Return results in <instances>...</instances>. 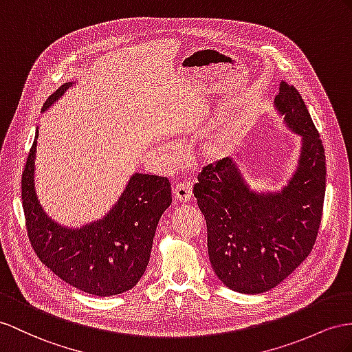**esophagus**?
Instances as JSON below:
<instances>
[{
	"mask_svg": "<svg viewBox=\"0 0 352 352\" xmlns=\"http://www.w3.org/2000/svg\"><path fill=\"white\" fill-rule=\"evenodd\" d=\"M174 199L177 202L186 204L192 199V184L190 183H183L178 184L174 188Z\"/></svg>",
	"mask_w": 352,
	"mask_h": 352,
	"instance_id": "obj_1",
	"label": "esophagus"
}]
</instances>
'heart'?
I'll return each mask as SVG.
<instances>
[{"label": "heart", "instance_id": "1", "mask_svg": "<svg viewBox=\"0 0 352 352\" xmlns=\"http://www.w3.org/2000/svg\"><path fill=\"white\" fill-rule=\"evenodd\" d=\"M168 155L169 156H175L177 155V147L169 146L168 148ZM232 151V138L228 133H215L212 137L206 140L202 147H201V157L206 164H220L224 159H228L230 156Z\"/></svg>", "mask_w": 352, "mask_h": 352}]
</instances>
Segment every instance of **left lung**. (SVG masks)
Instances as JSON below:
<instances>
[{"label":"left lung","instance_id":"8db88e82","mask_svg":"<svg viewBox=\"0 0 352 352\" xmlns=\"http://www.w3.org/2000/svg\"><path fill=\"white\" fill-rule=\"evenodd\" d=\"M274 108L300 137L299 159L279 190L254 188L230 157L206 166L193 188L206 220L215 275L230 290L265 293L308 257L317 239L326 195V155L296 87L283 83Z\"/></svg>","mask_w":352,"mask_h":352}]
</instances>
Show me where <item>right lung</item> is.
I'll use <instances>...</instances> for the list:
<instances>
[{
    "label": "right lung",
    "instance_id": "right-lung-1",
    "mask_svg": "<svg viewBox=\"0 0 352 352\" xmlns=\"http://www.w3.org/2000/svg\"><path fill=\"white\" fill-rule=\"evenodd\" d=\"M76 85L68 82L52 94L43 113ZM38 128L22 175V201L30 241L53 274L85 293L107 297L131 290L150 262L159 220L173 204L165 177L135 173L101 219L80 228L64 226L43 208L35 186Z\"/></svg>",
    "mask_w": 352,
    "mask_h": 352
}]
</instances>
